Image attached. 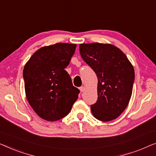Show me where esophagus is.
Wrapping results in <instances>:
<instances>
[{"label":"esophagus","mask_w":156,"mask_h":156,"mask_svg":"<svg viewBox=\"0 0 156 156\" xmlns=\"http://www.w3.org/2000/svg\"><path fill=\"white\" fill-rule=\"evenodd\" d=\"M84 89H85L84 87H80V90L81 92H83V91H84Z\"/></svg>","instance_id":"1"}]
</instances>
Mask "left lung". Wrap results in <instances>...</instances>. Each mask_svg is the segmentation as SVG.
I'll list each match as a JSON object with an SVG mask.
<instances>
[{"label":"left lung","instance_id":"obj_1","mask_svg":"<svg viewBox=\"0 0 156 156\" xmlns=\"http://www.w3.org/2000/svg\"><path fill=\"white\" fill-rule=\"evenodd\" d=\"M80 52L98 78V99L91 105L93 116L102 121L114 120L131 99L135 79L133 66L120 49L110 44H81Z\"/></svg>","mask_w":156,"mask_h":156}]
</instances>
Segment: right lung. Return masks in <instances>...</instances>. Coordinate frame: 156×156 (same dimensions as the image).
<instances>
[{"instance_id": "right-lung-1", "label": "right lung", "mask_w": 156, "mask_h": 156, "mask_svg": "<svg viewBox=\"0 0 156 156\" xmlns=\"http://www.w3.org/2000/svg\"><path fill=\"white\" fill-rule=\"evenodd\" d=\"M76 44L56 43L36 51L23 69L25 94L36 114L55 121L67 116L76 101L80 90L72 84L65 70Z\"/></svg>"}]
</instances>
